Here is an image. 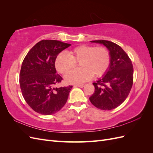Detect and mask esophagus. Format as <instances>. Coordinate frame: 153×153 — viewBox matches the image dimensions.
Returning <instances> with one entry per match:
<instances>
[{"label":"esophagus","mask_w":153,"mask_h":153,"mask_svg":"<svg viewBox=\"0 0 153 153\" xmlns=\"http://www.w3.org/2000/svg\"><path fill=\"white\" fill-rule=\"evenodd\" d=\"M85 85V84H78L75 85V87H84Z\"/></svg>","instance_id":"1"}]
</instances>
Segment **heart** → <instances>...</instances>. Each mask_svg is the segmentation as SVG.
<instances>
[{"label": "heart", "instance_id": "b5f03b06", "mask_svg": "<svg viewBox=\"0 0 153 153\" xmlns=\"http://www.w3.org/2000/svg\"><path fill=\"white\" fill-rule=\"evenodd\" d=\"M110 53L105 47L80 45L73 48L67 55L60 53L55 61L57 71L65 75L80 64L81 68L65 76L69 84H78L89 80L94 76L99 78L108 71L110 64Z\"/></svg>", "mask_w": 153, "mask_h": 153}]
</instances>
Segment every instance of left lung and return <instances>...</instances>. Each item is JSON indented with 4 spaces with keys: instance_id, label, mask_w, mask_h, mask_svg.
<instances>
[{
    "instance_id": "1",
    "label": "left lung",
    "mask_w": 153,
    "mask_h": 153,
    "mask_svg": "<svg viewBox=\"0 0 153 153\" xmlns=\"http://www.w3.org/2000/svg\"><path fill=\"white\" fill-rule=\"evenodd\" d=\"M104 45L110 53V64L106 75L93 83L95 90L90 101L96 108L110 110L121 105L129 94L133 82V68L123 49L107 40L91 41Z\"/></svg>"
}]
</instances>
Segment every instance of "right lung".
<instances>
[{"label":"right lung","instance_id":"right-lung-1","mask_svg":"<svg viewBox=\"0 0 153 153\" xmlns=\"http://www.w3.org/2000/svg\"><path fill=\"white\" fill-rule=\"evenodd\" d=\"M71 46L57 40H41L27 53L20 73V85L27 103L42 115L57 112L66 104L72 85L55 87L62 78L56 73L58 54Z\"/></svg>","mask_w":153,"mask_h":153}]
</instances>
